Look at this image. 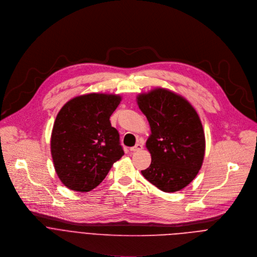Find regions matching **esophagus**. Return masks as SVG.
Here are the masks:
<instances>
[{
    "instance_id": "34e87169",
    "label": "esophagus",
    "mask_w": 257,
    "mask_h": 257,
    "mask_svg": "<svg viewBox=\"0 0 257 257\" xmlns=\"http://www.w3.org/2000/svg\"><path fill=\"white\" fill-rule=\"evenodd\" d=\"M143 149V145L142 144H137L135 147H132L131 148V151L132 152H138V151H140V150H142Z\"/></svg>"
}]
</instances>
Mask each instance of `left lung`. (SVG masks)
<instances>
[{
    "instance_id": "8db88e82",
    "label": "left lung",
    "mask_w": 257,
    "mask_h": 257,
    "mask_svg": "<svg viewBox=\"0 0 257 257\" xmlns=\"http://www.w3.org/2000/svg\"><path fill=\"white\" fill-rule=\"evenodd\" d=\"M137 102L151 127L146 147L152 162L143 176L165 192L184 188L197 175L206 150L197 112L185 98L164 88L138 95Z\"/></svg>"
}]
</instances>
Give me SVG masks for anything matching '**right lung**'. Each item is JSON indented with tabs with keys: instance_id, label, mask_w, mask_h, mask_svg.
<instances>
[{
	"instance_id": "1",
	"label": "right lung",
	"mask_w": 257,
	"mask_h": 257,
	"mask_svg": "<svg viewBox=\"0 0 257 257\" xmlns=\"http://www.w3.org/2000/svg\"><path fill=\"white\" fill-rule=\"evenodd\" d=\"M120 101L119 95L90 93L71 99L58 113L50 151L56 172L68 188L92 190L123 156L119 134L109 120Z\"/></svg>"
}]
</instances>
